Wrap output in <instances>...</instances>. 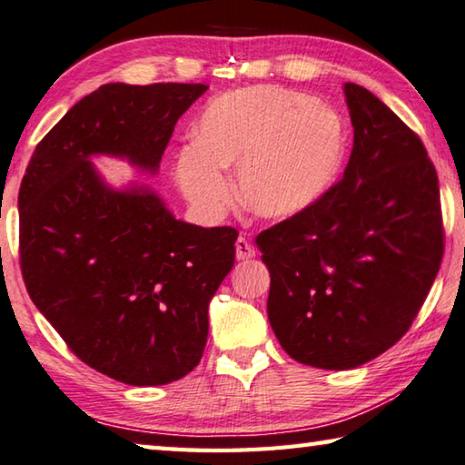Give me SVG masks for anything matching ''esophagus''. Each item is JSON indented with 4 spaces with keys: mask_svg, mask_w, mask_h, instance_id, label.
<instances>
[{
    "mask_svg": "<svg viewBox=\"0 0 465 465\" xmlns=\"http://www.w3.org/2000/svg\"><path fill=\"white\" fill-rule=\"evenodd\" d=\"M235 256H238V261H248L252 259V256H256V250L246 238H242L240 235V238L235 240Z\"/></svg>",
    "mask_w": 465,
    "mask_h": 465,
    "instance_id": "1",
    "label": "esophagus"
}]
</instances>
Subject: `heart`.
<instances>
[{
  "instance_id": "obj_1",
  "label": "heart",
  "mask_w": 465,
  "mask_h": 465,
  "mask_svg": "<svg viewBox=\"0 0 465 465\" xmlns=\"http://www.w3.org/2000/svg\"><path fill=\"white\" fill-rule=\"evenodd\" d=\"M345 128L327 103L275 84L225 93L196 124V144L175 159L183 196L206 217L223 215L235 167L242 204L264 219L300 215L322 198L341 167Z\"/></svg>"
}]
</instances>
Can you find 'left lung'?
I'll return each instance as SVG.
<instances>
[{"label": "left lung", "instance_id": "8db88e82", "mask_svg": "<svg viewBox=\"0 0 465 465\" xmlns=\"http://www.w3.org/2000/svg\"><path fill=\"white\" fill-rule=\"evenodd\" d=\"M353 149L311 209L256 235L269 322L300 364L348 371L408 333L445 250L437 169L422 140L364 86H343Z\"/></svg>", "mask_w": 465, "mask_h": 465}]
</instances>
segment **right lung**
<instances>
[{
    "mask_svg": "<svg viewBox=\"0 0 465 465\" xmlns=\"http://www.w3.org/2000/svg\"><path fill=\"white\" fill-rule=\"evenodd\" d=\"M206 88L99 86L36 144L20 183L28 296L84 364L126 385H167L201 362L238 232L183 223L149 188L112 190L91 154L157 172L175 122Z\"/></svg>",
    "mask_w": 465,
    "mask_h": 465,
    "instance_id": "1",
    "label": "right lung"
}]
</instances>
